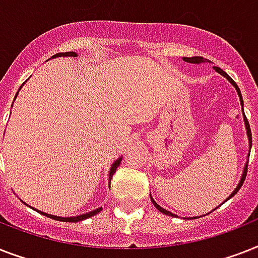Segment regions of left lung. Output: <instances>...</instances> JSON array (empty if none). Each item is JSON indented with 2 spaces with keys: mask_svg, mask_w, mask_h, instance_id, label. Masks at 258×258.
Here are the masks:
<instances>
[{
  "mask_svg": "<svg viewBox=\"0 0 258 258\" xmlns=\"http://www.w3.org/2000/svg\"><path fill=\"white\" fill-rule=\"evenodd\" d=\"M184 61H186V62H191V63H201V62H207L208 59L203 58V57H184ZM214 69H216V72H218V73H220V74H222V76H224V77H226V78H228V80H229L230 82H232V85H233L234 88H236V89H237V93H238V96H240L241 105H242V106H244V104H242V97H241V92H240V89H238V86H237L236 82H234L233 80H232V78H230L229 76H228V74L225 73V72L222 71L221 68L214 67ZM242 110H244V109H242ZM244 121H245V126H246V131H248V137H249V142H250V148H252V132H250V126H249L248 118H246V116H245V114H244ZM248 161H249V160H248ZM246 172H248V165H245L244 173H242V177H241L240 184L237 185V187H236V189H234L233 193H232V195L229 196V199H232V197H233V196L236 195L237 191H238V189H240V187L242 186V184H244V181H245V177H246ZM229 199H228V200H229ZM152 203H153L154 207L157 208V209H158V211H160V212H162V213L168 214V216H174V214L170 213V212H169V211H165L164 208L160 207V205H158V204L156 203V201H154L153 199H152Z\"/></svg>",
  "mask_w": 258,
  "mask_h": 258,
  "instance_id": "1",
  "label": "left lung"
}]
</instances>
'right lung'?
I'll return each instance as SVG.
<instances>
[{
	"label": "right lung",
	"instance_id": "obj_1",
	"mask_svg": "<svg viewBox=\"0 0 258 258\" xmlns=\"http://www.w3.org/2000/svg\"><path fill=\"white\" fill-rule=\"evenodd\" d=\"M76 57V53L74 51H67V53H57V54H54L51 58H54V57ZM18 94V93H17ZM17 94H16V97H17ZM119 162H121V158H118L114 164L112 165V168H110V173H109V180H112L113 174L116 173L117 168L119 166ZM34 211H37V209H34ZM102 211V208H98V209H96V211L93 212H89V213H85V214H81V216H76V217H57V216H51V214H46V213H42V212H40L41 214H45L46 217H50L53 218V220H58V221H63V222H77V221H82V220H85V218H89L92 217V216H94V214L100 213V212ZM38 212V211H37Z\"/></svg>",
	"mask_w": 258,
	"mask_h": 258
}]
</instances>
